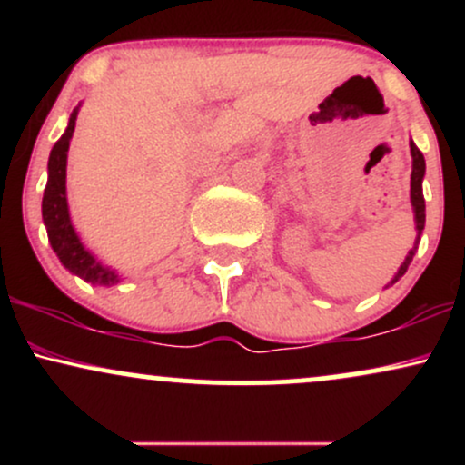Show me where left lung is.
I'll list each match as a JSON object with an SVG mask.
<instances>
[{
	"label": "left lung",
	"instance_id": "1",
	"mask_svg": "<svg viewBox=\"0 0 465 465\" xmlns=\"http://www.w3.org/2000/svg\"><path fill=\"white\" fill-rule=\"evenodd\" d=\"M411 146V157H413V173H411V205H413V212H415V229H418V240H415V244L420 242V233L421 229H424V221H426V205H424V194H421V179H424V173H426V163H424V154L420 153V148L415 146L413 142L409 143ZM415 255V247L409 251L407 260H404L402 266L398 269L396 277L391 280V284H396V282L407 273L411 260H413Z\"/></svg>",
	"mask_w": 465,
	"mask_h": 465
}]
</instances>
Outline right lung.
<instances>
[{
	"label": "right lung",
	"instance_id": "1",
	"mask_svg": "<svg viewBox=\"0 0 465 465\" xmlns=\"http://www.w3.org/2000/svg\"><path fill=\"white\" fill-rule=\"evenodd\" d=\"M78 106L69 115V124L61 140L54 143L50 153V162H47V185L44 192V223L47 229V240H50L52 249L65 266L69 273L78 275L80 280L92 282V284H117L120 277L109 266H103V262L94 258L84 244L80 242L76 229H74L72 221H69V207H67V194H65V177H67V151L69 140L74 135V126H76Z\"/></svg>",
	"mask_w": 465,
	"mask_h": 465
}]
</instances>
